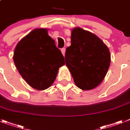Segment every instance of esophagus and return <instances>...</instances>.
<instances>
[{"instance_id":"1","label":"esophagus","mask_w":130,"mask_h":130,"mask_svg":"<svg viewBox=\"0 0 130 130\" xmlns=\"http://www.w3.org/2000/svg\"><path fill=\"white\" fill-rule=\"evenodd\" d=\"M61 52H62V53L63 56L65 55V52H66V49H65V48H62V49H61Z\"/></svg>"}]
</instances>
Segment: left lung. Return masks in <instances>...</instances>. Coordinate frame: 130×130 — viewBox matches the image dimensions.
Segmentation results:
<instances>
[{
    "label": "left lung",
    "mask_w": 130,
    "mask_h": 130,
    "mask_svg": "<svg viewBox=\"0 0 130 130\" xmlns=\"http://www.w3.org/2000/svg\"><path fill=\"white\" fill-rule=\"evenodd\" d=\"M110 57L108 46L96 35L80 27L72 30L65 62L79 88L88 90L101 84L110 67Z\"/></svg>",
    "instance_id": "1"
}]
</instances>
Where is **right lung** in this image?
<instances>
[{
  "mask_svg": "<svg viewBox=\"0 0 130 130\" xmlns=\"http://www.w3.org/2000/svg\"><path fill=\"white\" fill-rule=\"evenodd\" d=\"M13 60L21 76L38 90L51 86L59 68L65 64L62 54L46 28L34 29L20 40L14 49Z\"/></svg>",
  "mask_w": 130,
  "mask_h": 130,
  "instance_id": "right-lung-1",
  "label": "right lung"
}]
</instances>
